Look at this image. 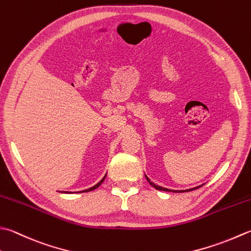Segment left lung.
<instances>
[{"instance_id": "8db88e82", "label": "left lung", "mask_w": 251, "mask_h": 251, "mask_svg": "<svg viewBox=\"0 0 251 251\" xmlns=\"http://www.w3.org/2000/svg\"><path fill=\"white\" fill-rule=\"evenodd\" d=\"M146 176V178H147V180H148L149 181V184L151 185V186H153V187L155 188V189H158V190H162V191H169V193H170V191H171V193H172V191H173V193H178V191H179V193H183V191H190V190H194V189H197V188H199V187H201V186H202V185H200V186H198V187H195V188H190V189H186V190H172V189H168V188H164V187H161V186H158V185H155L154 183H152V181L149 179V177H148V176H147V175H145Z\"/></svg>"}]
</instances>
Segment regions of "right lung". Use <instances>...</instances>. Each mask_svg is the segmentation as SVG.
Listing matches in <instances>:
<instances>
[{
    "instance_id": "right-lung-1",
    "label": "right lung",
    "mask_w": 251,
    "mask_h": 251,
    "mask_svg": "<svg viewBox=\"0 0 251 251\" xmlns=\"http://www.w3.org/2000/svg\"><path fill=\"white\" fill-rule=\"evenodd\" d=\"M105 176H106V174H105ZM105 176H104V177H103L100 181H99V183H98V184H96L95 186H92V187H90L89 189H85V190H81V191H78V193H88V191H91V190H93V189H97L98 187H99V186L103 183V180H104L105 179Z\"/></svg>"
}]
</instances>
